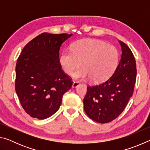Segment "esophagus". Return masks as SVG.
<instances>
[{
    "instance_id": "34e87169",
    "label": "esophagus",
    "mask_w": 150,
    "mask_h": 150,
    "mask_svg": "<svg viewBox=\"0 0 150 150\" xmlns=\"http://www.w3.org/2000/svg\"><path fill=\"white\" fill-rule=\"evenodd\" d=\"M79 85H80V83H79V82H78V81H74V82L73 83L72 87H73V88H75V87H78V86Z\"/></svg>"
}]
</instances>
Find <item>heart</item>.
Instances as JSON below:
<instances>
[{
  "mask_svg": "<svg viewBox=\"0 0 150 150\" xmlns=\"http://www.w3.org/2000/svg\"><path fill=\"white\" fill-rule=\"evenodd\" d=\"M59 63L66 74L74 73L76 79L100 83L107 79L115 71L118 63V52L112 45L100 40L86 39L73 43L71 50H63Z\"/></svg>",
  "mask_w": 150,
  "mask_h": 150,
  "instance_id": "heart-1",
  "label": "heart"
}]
</instances>
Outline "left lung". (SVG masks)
<instances>
[{
    "mask_svg": "<svg viewBox=\"0 0 150 150\" xmlns=\"http://www.w3.org/2000/svg\"><path fill=\"white\" fill-rule=\"evenodd\" d=\"M119 42L122 53L115 72L104 82L88 85L83 100L86 114L99 123L110 122L117 118L134 93L137 74L136 61L128 45Z\"/></svg>",
    "mask_w": 150,
    "mask_h": 150,
    "instance_id": "obj_1",
    "label": "left lung"
}]
</instances>
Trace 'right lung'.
<instances>
[{
  "instance_id": "obj_1",
  "label": "right lung",
  "mask_w": 150,
  "mask_h": 150,
  "mask_svg": "<svg viewBox=\"0 0 150 150\" xmlns=\"http://www.w3.org/2000/svg\"><path fill=\"white\" fill-rule=\"evenodd\" d=\"M72 34L42 33L25 45L16 65L15 90L22 108L33 118L45 119L56 112L72 79L59 63L62 44Z\"/></svg>"
}]
</instances>
